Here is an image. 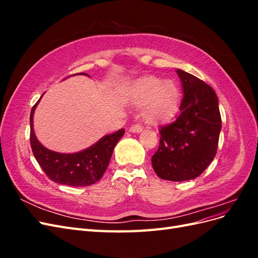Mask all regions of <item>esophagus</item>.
<instances>
[{
  "label": "esophagus",
  "instance_id": "1",
  "mask_svg": "<svg viewBox=\"0 0 258 258\" xmlns=\"http://www.w3.org/2000/svg\"><path fill=\"white\" fill-rule=\"evenodd\" d=\"M143 130V127L141 123H136V124H132L130 127L129 131L130 132H134V134H139V132H141Z\"/></svg>",
  "mask_w": 258,
  "mask_h": 258
}]
</instances>
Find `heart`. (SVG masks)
<instances>
[{"instance_id": "1", "label": "heart", "mask_w": 258, "mask_h": 258, "mask_svg": "<svg viewBox=\"0 0 258 258\" xmlns=\"http://www.w3.org/2000/svg\"><path fill=\"white\" fill-rule=\"evenodd\" d=\"M129 103L144 107L147 120L160 121L172 116L178 104L179 91L172 81L144 77L132 84L126 92Z\"/></svg>"}]
</instances>
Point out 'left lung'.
I'll return each mask as SVG.
<instances>
[{
  "label": "left lung",
  "mask_w": 258,
  "mask_h": 258,
  "mask_svg": "<svg viewBox=\"0 0 258 258\" xmlns=\"http://www.w3.org/2000/svg\"><path fill=\"white\" fill-rule=\"evenodd\" d=\"M176 73L183 87L179 115L160 127L152 166L160 178L182 182L198 177L214 159L222 119L212 87L182 70Z\"/></svg>",
  "instance_id": "8db88e82"
}]
</instances>
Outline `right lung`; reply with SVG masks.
Here are the masks:
<instances>
[{"instance_id": "obj_1", "label": "right lung", "mask_w": 258, "mask_h": 258, "mask_svg": "<svg viewBox=\"0 0 258 258\" xmlns=\"http://www.w3.org/2000/svg\"><path fill=\"white\" fill-rule=\"evenodd\" d=\"M79 74L89 76L86 73ZM40 100L34 104L30 115V143L38 165L54 183L75 187L97 183L103 176L114 147L123 136L124 129L104 136L97 143L79 153L62 154L50 151L38 142L33 130V114Z\"/></svg>"}]
</instances>
